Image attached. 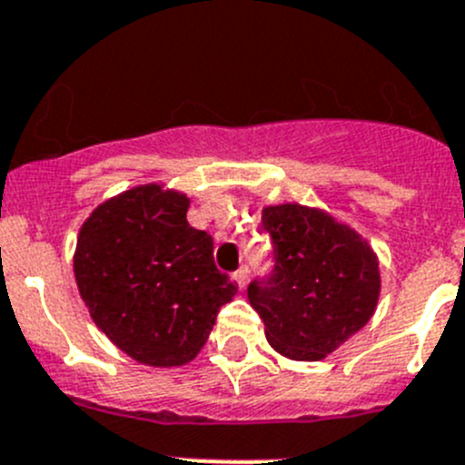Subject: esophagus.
Instances as JSON below:
<instances>
[{"label":"esophagus","instance_id":"34e87169","mask_svg":"<svg viewBox=\"0 0 465 465\" xmlns=\"http://www.w3.org/2000/svg\"><path fill=\"white\" fill-rule=\"evenodd\" d=\"M233 282L238 284V289H245V284H247V268L245 266L238 268V271L233 272Z\"/></svg>","mask_w":465,"mask_h":465}]
</instances>
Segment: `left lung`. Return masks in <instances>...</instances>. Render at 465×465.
I'll return each instance as SVG.
<instances>
[{"label":"left lung","instance_id":"left-lung-1","mask_svg":"<svg viewBox=\"0 0 465 465\" xmlns=\"http://www.w3.org/2000/svg\"><path fill=\"white\" fill-rule=\"evenodd\" d=\"M275 268L247 286L272 349L316 362L340 349L374 316L381 296L379 257L349 224L302 203L263 206Z\"/></svg>","mask_w":465,"mask_h":465}]
</instances>
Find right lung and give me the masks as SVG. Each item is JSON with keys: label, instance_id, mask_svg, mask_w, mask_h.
<instances>
[{"label": "right lung", "instance_id": "right-lung-1", "mask_svg": "<svg viewBox=\"0 0 465 465\" xmlns=\"http://www.w3.org/2000/svg\"><path fill=\"white\" fill-rule=\"evenodd\" d=\"M188 208V194L164 183L134 185L98 203L77 233L73 272L91 319L149 367L193 362L238 292Z\"/></svg>", "mask_w": 465, "mask_h": 465}]
</instances>
